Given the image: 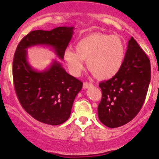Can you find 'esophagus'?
<instances>
[{
  "instance_id": "34e87169",
  "label": "esophagus",
  "mask_w": 159,
  "mask_h": 159,
  "mask_svg": "<svg viewBox=\"0 0 159 159\" xmlns=\"http://www.w3.org/2000/svg\"><path fill=\"white\" fill-rule=\"evenodd\" d=\"M91 86H92V83H87V82H85V83H83V86L84 89H88V88Z\"/></svg>"
}]
</instances>
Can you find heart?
Wrapping results in <instances>:
<instances>
[{"label": "heart", "instance_id": "1", "mask_svg": "<svg viewBox=\"0 0 159 159\" xmlns=\"http://www.w3.org/2000/svg\"><path fill=\"white\" fill-rule=\"evenodd\" d=\"M76 51L67 48L63 53L64 61L72 75L80 76L84 69V60H87V67L95 76L108 80L122 68L126 49L119 36L93 33L76 43Z\"/></svg>", "mask_w": 159, "mask_h": 159}]
</instances>
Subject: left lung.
<instances>
[{
    "instance_id": "left-lung-1",
    "label": "left lung",
    "mask_w": 159,
    "mask_h": 159,
    "mask_svg": "<svg viewBox=\"0 0 159 159\" xmlns=\"http://www.w3.org/2000/svg\"><path fill=\"white\" fill-rule=\"evenodd\" d=\"M150 80L149 59L132 37L119 73L99 85L102 89V99L98 106L100 122L113 129L133 119L145 102Z\"/></svg>"
}]
</instances>
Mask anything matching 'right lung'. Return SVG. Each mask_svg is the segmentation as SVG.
<instances>
[{"label":"right lung","instance_id":"right-lung-1","mask_svg":"<svg viewBox=\"0 0 159 159\" xmlns=\"http://www.w3.org/2000/svg\"><path fill=\"white\" fill-rule=\"evenodd\" d=\"M73 30V27H60L31 31L20 40L14 53L13 78L20 103L32 117L47 125H58L67 120L83 83L68 74L56 60L43 71L34 70L27 60V50L47 46L63 60Z\"/></svg>","mask_w":159,"mask_h":159}]
</instances>
